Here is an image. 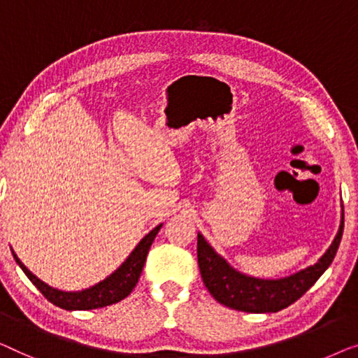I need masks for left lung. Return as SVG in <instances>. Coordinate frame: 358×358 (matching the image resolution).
<instances>
[{
    "mask_svg": "<svg viewBox=\"0 0 358 358\" xmlns=\"http://www.w3.org/2000/svg\"><path fill=\"white\" fill-rule=\"evenodd\" d=\"M344 231V206L341 225L328 251L320 261L300 273L282 279H258L241 274L214 251L198 234V264L204 285L219 303L246 313H275L294 303L329 268Z\"/></svg>",
    "mask_w": 358,
    "mask_h": 358,
    "instance_id": "left-lung-1",
    "label": "left lung"
}]
</instances>
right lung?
<instances>
[{
    "label": "right lung",
    "instance_id": "1",
    "mask_svg": "<svg viewBox=\"0 0 358 358\" xmlns=\"http://www.w3.org/2000/svg\"><path fill=\"white\" fill-rule=\"evenodd\" d=\"M162 224L152 229L143 240L136 245V248L131 251V255L127 258V261L120 266V268L108 275L107 279L100 280L99 284H95L89 289L79 290V292H63L58 289H53L40 280L38 278L30 273V271L21 263V259L17 258L16 253L13 251L14 259L21 266L24 274L27 275L30 282L42 292V295L48 301H52L53 305L59 306V308L73 311V310H94V308H103V306L118 303L120 300L127 299L131 294V290L134 289L138 284L139 275L143 273L145 258H148L149 248L152 245L155 235L159 234Z\"/></svg>",
    "mask_w": 358,
    "mask_h": 358
}]
</instances>
